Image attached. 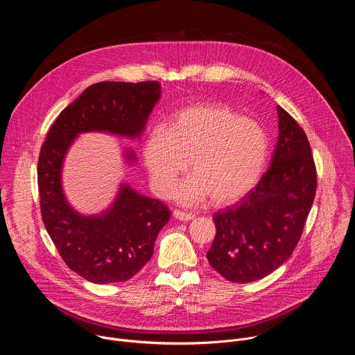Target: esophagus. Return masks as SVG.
<instances>
[{
  "instance_id": "obj_1",
  "label": "esophagus",
  "mask_w": 355,
  "mask_h": 355,
  "mask_svg": "<svg viewBox=\"0 0 355 355\" xmlns=\"http://www.w3.org/2000/svg\"><path fill=\"white\" fill-rule=\"evenodd\" d=\"M174 218L181 220V222H188L191 219H193V215L192 214H187V212H182V211H174Z\"/></svg>"
}]
</instances>
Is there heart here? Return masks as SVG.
Returning <instances> with one entry per match:
<instances>
[{"label": "heart", "mask_w": 355, "mask_h": 355, "mask_svg": "<svg viewBox=\"0 0 355 355\" xmlns=\"http://www.w3.org/2000/svg\"><path fill=\"white\" fill-rule=\"evenodd\" d=\"M268 155V137L260 123L226 105H195L180 111L170 128L155 126L143 144L150 185L167 196L177 178L192 175L174 191L178 202L198 204L211 196L229 205L257 184Z\"/></svg>", "instance_id": "heart-1"}]
</instances>
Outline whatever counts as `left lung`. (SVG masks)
I'll return each mask as SVG.
<instances>
[{
  "instance_id": "left-lung-1",
  "label": "left lung",
  "mask_w": 355,
  "mask_h": 355,
  "mask_svg": "<svg viewBox=\"0 0 355 355\" xmlns=\"http://www.w3.org/2000/svg\"><path fill=\"white\" fill-rule=\"evenodd\" d=\"M278 140L267 173L240 204L214 215L212 268L232 282L261 279L293 252L316 193V167L303 129L279 105Z\"/></svg>"
}]
</instances>
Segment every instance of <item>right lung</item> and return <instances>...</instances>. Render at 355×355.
I'll list each match as a JSON object with an SVG mask.
<instances>
[{"mask_svg": "<svg viewBox=\"0 0 355 355\" xmlns=\"http://www.w3.org/2000/svg\"><path fill=\"white\" fill-rule=\"evenodd\" d=\"M160 96L157 81L92 84L60 112L40 148L37 185L44 227L67 267L89 282L112 284L135 277L153 256L170 211L162 200L121 182L107 209L96 215L80 214L63 189L66 156L83 133L140 139ZM123 160L136 163L132 148H123Z\"/></svg>", "mask_w": 355, "mask_h": 355, "instance_id": "right-lung-1", "label": "right lung"}]
</instances>
